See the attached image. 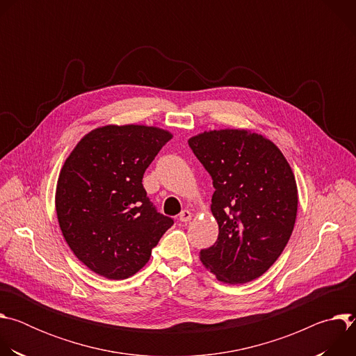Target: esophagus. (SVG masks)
Instances as JSON below:
<instances>
[{
    "instance_id": "esophagus-1",
    "label": "esophagus",
    "mask_w": 356,
    "mask_h": 356,
    "mask_svg": "<svg viewBox=\"0 0 356 356\" xmlns=\"http://www.w3.org/2000/svg\"><path fill=\"white\" fill-rule=\"evenodd\" d=\"M179 220H180L181 222H188V221L191 220V213H190L188 210H183V211L180 213V216H179Z\"/></svg>"
}]
</instances>
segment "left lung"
Returning <instances> with one entry per match:
<instances>
[{"label": "left lung", "instance_id": "obj_1", "mask_svg": "<svg viewBox=\"0 0 356 356\" xmlns=\"http://www.w3.org/2000/svg\"><path fill=\"white\" fill-rule=\"evenodd\" d=\"M213 179L211 213L218 238L200 259L218 280L239 284L262 276L282 255L297 216V184L280 149L246 129L188 139Z\"/></svg>", "mask_w": 356, "mask_h": 356}]
</instances>
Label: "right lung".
I'll use <instances>...</instances> for the list:
<instances>
[{
    "label": "right lung",
    "mask_w": 356,
    "mask_h": 356,
    "mask_svg": "<svg viewBox=\"0 0 356 356\" xmlns=\"http://www.w3.org/2000/svg\"><path fill=\"white\" fill-rule=\"evenodd\" d=\"M172 134L145 125L88 132L66 159L56 187L62 234L80 262L111 280L149 261L173 220L158 213L142 179Z\"/></svg>",
    "instance_id": "1"
}]
</instances>
